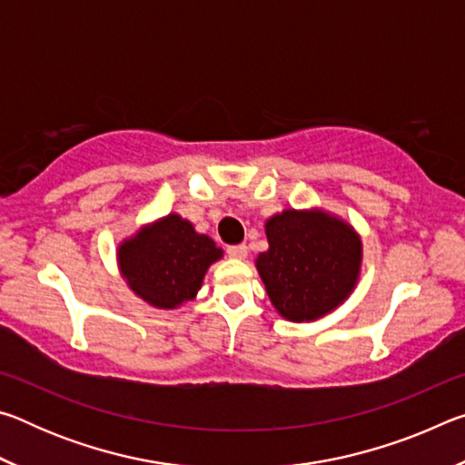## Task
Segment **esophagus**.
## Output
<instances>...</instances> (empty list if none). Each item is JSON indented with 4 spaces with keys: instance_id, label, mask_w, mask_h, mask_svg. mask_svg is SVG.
I'll return each instance as SVG.
<instances>
[{
    "instance_id": "obj_1",
    "label": "esophagus",
    "mask_w": 465,
    "mask_h": 465,
    "mask_svg": "<svg viewBox=\"0 0 465 465\" xmlns=\"http://www.w3.org/2000/svg\"><path fill=\"white\" fill-rule=\"evenodd\" d=\"M227 254L232 258H238V261H243L248 256V246L246 243H235V246H227Z\"/></svg>"
}]
</instances>
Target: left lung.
Listing matches in <instances>:
<instances>
[{"label": "left lung", "instance_id": "1", "mask_svg": "<svg viewBox=\"0 0 465 465\" xmlns=\"http://www.w3.org/2000/svg\"><path fill=\"white\" fill-rule=\"evenodd\" d=\"M269 250L256 269L281 316L310 322L326 316L355 287L361 242L349 225L320 211H282L266 222Z\"/></svg>", "mask_w": 465, "mask_h": 465}]
</instances>
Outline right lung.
Returning <instances> with one entry per match:
<instances>
[{"label": "right lung", "mask_w": 465, "mask_h": 465, "mask_svg": "<svg viewBox=\"0 0 465 465\" xmlns=\"http://www.w3.org/2000/svg\"><path fill=\"white\" fill-rule=\"evenodd\" d=\"M222 248L178 215L143 227L119 248L123 277L153 308H178L196 295Z\"/></svg>", "instance_id": "1"}]
</instances>
